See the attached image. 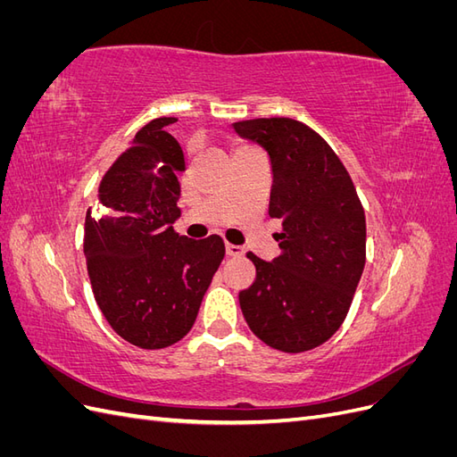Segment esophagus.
I'll return each instance as SVG.
<instances>
[{
	"mask_svg": "<svg viewBox=\"0 0 457 457\" xmlns=\"http://www.w3.org/2000/svg\"><path fill=\"white\" fill-rule=\"evenodd\" d=\"M244 253V247L242 245H234V244H228L227 242V255L230 257H238Z\"/></svg>",
	"mask_w": 457,
	"mask_h": 457,
	"instance_id": "esophagus-1",
	"label": "esophagus"
}]
</instances>
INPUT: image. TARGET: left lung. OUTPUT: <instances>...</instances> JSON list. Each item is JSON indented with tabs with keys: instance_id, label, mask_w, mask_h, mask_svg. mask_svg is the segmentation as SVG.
<instances>
[{
	"instance_id": "obj_1",
	"label": "left lung",
	"mask_w": 457,
	"mask_h": 457,
	"mask_svg": "<svg viewBox=\"0 0 457 457\" xmlns=\"http://www.w3.org/2000/svg\"><path fill=\"white\" fill-rule=\"evenodd\" d=\"M267 150L269 215L282 220V253H247L255 282L238 299L247 326L269 347L305 353L326 343L347 316L366 262V217L353 179L331 146L292 118L234 123Z\"/></svg>"
}]
</instances>
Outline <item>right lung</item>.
<instances>
[{
    "label": "right lung",
    "mask_w": 457,
    "mask_h": 457,
    "mask_svg": "<svg viewBox=\"0 0 457 457\" xmlns=\"http://www.w3.org/2000/svg\"><path fill=\"white\" fill-rule=\"evenodd\" d=\"M156 118L137 131L112 163L86 215L84 253L93 295L120 337L141 349H163L195 326L225 242L179 237L177 200L185 171L181 145Z\"/></svg>",
    "instance_id": "obj_1"
}]
</instances>
